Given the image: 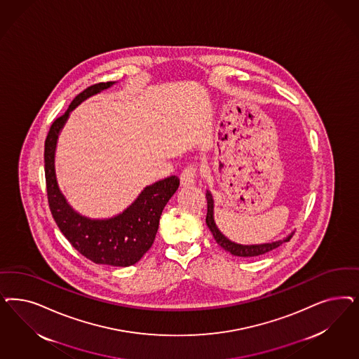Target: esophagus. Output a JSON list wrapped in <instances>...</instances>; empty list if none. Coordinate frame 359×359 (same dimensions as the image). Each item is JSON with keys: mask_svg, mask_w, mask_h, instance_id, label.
Returning <instances> with one entry per match:
<instances>
[{"mask_svg": "<svg viewBox=\"0 0 359 359\" xmlns=\"http://www.w3.org/2000/svg\"><path fill=\"white\" fill-rule=\"evenodd\" d=\"M196 175H197V168L194 166H187L185 170L180 175V180H181V185L189 186L193 185L196 182Z\"/></svg>", "mask_w": 359, "mask_h": 359, "instance_id": "34e87169", "label": "esophagus"}]
</instances>
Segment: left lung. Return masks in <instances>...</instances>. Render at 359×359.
Masks as SVG:
<instances>
[{
	"label": "left lung",
	"mask_w": 359,
	"mask_h": 359,
	"mask_svg": "<svg viewBox=\"0 0 359 359\" xmlns=\"http://www.w3.org/2000/svg\"><path fill=\"white\" fill-rule=\"evenodd\" d=\"M206 199H208V215H206V224H208L210 231L212 233L215 242L219 244L220 247L233 255V256H241V257H252V256H259V255H264L275 248H278V245H281L285 242H290V238L293 236L294 231L290 232V235L284 239H280L276 242H271V243L262 244H239L231 242L229 238H226L222 232H220L215 220H214V199L212 194L210 191H206Z\"/></svg>",
	"instance_id": "left-lung-1"
}]
</instances>
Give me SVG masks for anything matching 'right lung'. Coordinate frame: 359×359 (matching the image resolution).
I'll return each mask as SVG.
<instances>
[{"instance_id": "1", "label": "right lung", "mask_w": 359, "mask_h": 359, "mask_svg": "<svg viewBox=\"0 0 359 359\" xmlns=\"http://www.w3.org/2000/svg\"><path fill=\"white\" fill-rule=\"evenodd\" d=\"M115 83H99L86 88L71 102L65 115L53 123L45 141V175L53 218L71 245L96 264L129 266L136 264L154 242L162 210L180 186L178 177L170 175L144 187L139 197L115 217L93 219L71 208L59 189L55 173L59 135L69 114L81 102L108 90Z\"/></svg>"}]
</instances>
